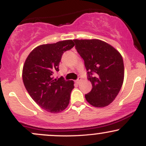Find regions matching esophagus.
<instances>
[{
  "label": "esophagus",
  "mask_w": 146,
  "mask_h": 146,
  "mask_svg": "<svg viewBox=\"0 0 146 146\" xmlns=\"http://www.w3.org/2000/svg\"><path fill=\"white\" fill-rule=\"evenodd\" d=\"M81 81H82V78L79 77V78L77 79L76 80H75V82H76L77 84H79L80 83V82H81Z\"/></svg>",
  "instance_id": "esophagus-1"
}]
</instances>
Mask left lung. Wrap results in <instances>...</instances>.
Listing matches in <instances>:
<instances>
[{
	"label": "left lung",
	"mask_w": 146,
	"mask_h": 146,
	"mask_svg": "<svg viewBox=\"0 0 146 146\" xmlns=\"http://www.w3.org/2000/svg\"><path fill=\"white\" fill-rule=\"evenodd\" d=\"M75 48L84 61L92 89L85 95L95 107H105L119 93L124 78L123 58L111 45L98 39L73 40Z\"/></svg>",
	"instance_id": "left-lung-1"
}]
</instances>
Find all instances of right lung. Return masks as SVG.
<instances>
[{"instance_id": "obj_1", "label": "right lung", "mask_w": 146, "mask_h": 146, "mask_svg": "<svg viewBox=\"0 0 146 146\" xmlns=\"http://www.w3.org/2000/svg\"><path fill=\"white\" fill-rule=\"evenodd\" d=\"M75 46L72 40L42 44L27 58L23 68V80L31 98L42 108L51 113L62 112L68 106L74 82L63 78H54L59 71L63 53Z\"/></svg>"}]
</instances>
